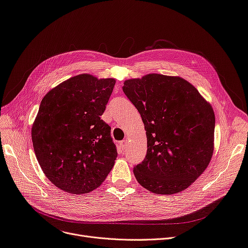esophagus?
<instances>
[{"label":"esophagus","instance_id":"1","mask_svg":"<svg viewBox=\"0 0 248 248\" xmlns=\"http://www.w3.org/2000/svg\"><path fill=\"white\" fill-rule=\"evenodd\" d=\"M120 147L122 150H124L126 148V140H124L122 141H120Z\"/></svg>","mask_w":248,"mask_h":248}]
</instances>
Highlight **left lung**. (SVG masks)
<instances>
[{
  "label": "left lung",
  "instance_id": "1",
  "mask_svg": "<svg viewBox=\"0 0 248 248\" xmlns=\"http://www.w3.org/2000/svg\"><path fill=\"white\" fill-rule=\"evenodd\" d=\"M148 140L145 160L134 168L139 183L155 194L188 188L209 165L214 150L211 104L179 76L152 73L124 82Z\"/></svg>",
  "mask_w": 248,
  "mask_h": 248
}]
</instances>
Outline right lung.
Segmentation results:
<instances>
[{
	"label": "right lung",
	"instance_id": "obj_1",
	"mask_svg": "<svg viewBox=\"0 0 248 248\" xmlns=\"http://www.w3.org/2000/svg\"><path fill=\"white\" fill-rule=\"evenodd\" d=\"M115 84L113 78L79 74L43 97L32 125L33 148L45 176L71 194L93 191L117 157L110 126L100 120Z\"/></svg>",
	"mask_w": 248,
	"mask_h": 248
}]
</instances>
